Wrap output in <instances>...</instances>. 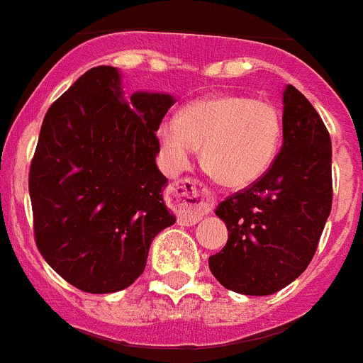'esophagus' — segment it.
I'll return each mask as SVG.
<instances>
[{"label": "esophagus", "mask_w": 363, "mask_h": 363, "mask_svg": "<svg viewBox=\"0 0 363 363\" xmlns=\"http://www.w3.org/2000/svg\"><path fill=\"white\" fill-rule=\"evenodd\" d=\"M169 201L182 225L197 223L203 216L212 212L216 205V197L210 188L205 182L191 177H184L181 181L173 182L169 188Z\"/></svg>", "instance_id": "esophagus-1"}]
</instances>
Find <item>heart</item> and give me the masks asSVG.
<instances>
[{
    "mask_svg": "<svg viewBox=\"0 0 363 363\" xmlns=\"http://www.w3.org/2000/svg\"><path fill=\"white\" fill-rule=\"evenodd\" d=\"M167 160L184 167L203 145V166L219 184L247 186L275 162L282 114L275 103L242 94H216L188 103L179 120L158 125Z\"/></svg>",
    "mask_w": 363,
    "mask_h": 363,
    "instance_id": "obj_1",
    "label": "heart"
}]
</instances>
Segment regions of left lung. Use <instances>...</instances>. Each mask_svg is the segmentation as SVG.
Returning a JSON list of instances; mask_svg holds the SVG:
<instances>
[{
  "label": "left lung",
  "mask_w": 363,
  "mask_h": 363,
  "mask_svg": "<svg viewBox=\"0 0 363 363\" xmlns=\"http://www.w3.org/2000/svg\"><path fill=\"white\" fill-rule=\"evenodd\" d=\"M282 147L264 175L221 201L225 247L208 258L219 284L243 295H271L312 262L332 206V145L312 103L284 90Z\"/></svg>",
  "instance_id": "obj_1"
}]
</instances>
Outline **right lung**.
Listing matches in <instances>:
<instances>
[{
  "instance_id": "obj_1",
  "label": "right lung",
  "mask_w": 363,
  "mask_h": 363,
  "mask_svg": "<svg viewBox=\"0 0 363 363\" xmlns=\"http://www.w3.org/2000/svg\"><path fill=\"white\" fill-rule=\"evenodd\" d=\"M166 94L125 99L112 66L88 69L50 106L29 169L36 247L66 282L114 294L145 269L149 245L175 223L158 172Z\"/></svg>"
}]
</instances>
